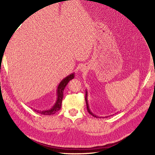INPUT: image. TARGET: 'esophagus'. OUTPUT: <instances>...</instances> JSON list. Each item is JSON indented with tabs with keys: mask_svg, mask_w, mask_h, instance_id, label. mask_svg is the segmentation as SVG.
Masks as SVG:
<instances>
[{
	"mask_svg": "<svg viewBox=\"0 0 155 155\" xmlns=\"http://www.w3.org/2000/svg\"><path fill=\"white\" fill-rule=\"evenodd\" d=\"M81 70H82V71H84V70H85V69H81Z\"/></svg>",
	"mask_w": 155,
	"mask_h": 155,
	"instance_id": "esophagus-1",
	"label": "esophagus"
}]
</instances>
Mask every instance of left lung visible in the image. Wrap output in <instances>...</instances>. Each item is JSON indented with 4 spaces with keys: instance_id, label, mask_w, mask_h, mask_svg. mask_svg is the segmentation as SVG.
<instances>
[{
    "instance_id": "obj_1",
    "label": "left lung",
    "mask_w": 155,
    "mask_h": 155,
    "mask_svg": "<svg viewBox=\"0 0 155 155\" xmlns=\"http://www.w3.org/2000/svg\"><path fill=\"white\" fill-rule=\"evenodd\" d=\"M85 99H86V106H87V112L89 114H90L91 116H93L95 117H97V118H101V117H99L98 116H96V115H95L94 113H93L91 110L90 109V107H89V104H88V102H87V91L86 90V97H85ZM108 116H106L105 117H107Z\"/></svg>"
}]
</instances>
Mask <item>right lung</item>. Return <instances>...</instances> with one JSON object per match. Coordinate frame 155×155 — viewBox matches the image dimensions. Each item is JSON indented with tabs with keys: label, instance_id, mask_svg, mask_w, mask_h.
Segmentation results:
<instances>
[{
	"label": "right lung",
	"instance_id": "add662e5",
	"mask_svg": "<svg viewBox=\"0 0 155 155\" xmlns=\"http://www.w3.org/2000/svg\"><path fill=\"white\" fill-rule=\"evenodd\" d=\"M74 77V73H73L71 74H70L69 75H68V76H67L65 78H64L63 80L60 82L58 87H57V90H56V96H57L56 101L51 108L48 109V110H37L34 108V111L38 113L41 114L42 115H52L58 112L59 110H60L61 107V101H62V99H63L64 90L65 89V87L66 86H67L68 82L71 80L73 79Z\"/></svg>",
	"mask_w": 155,
	"mask_h": 155
}]
</instances>
